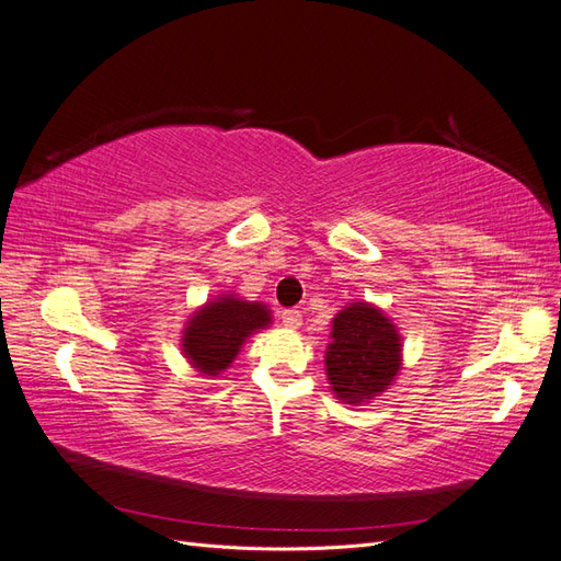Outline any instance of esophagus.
<instances>
[{
    "instance_id": "esophagus-1",
    "label": "esophagus",
    "mask_w": 561,
    "mask_h": 561,
    "mask_svg": "<svg viewBox=\"0 0 561 561\" xmlns=\"http://www.w3.org/2000/svg\"><path fill=\"white\" fill-rule=\"evenodd\" d=\"M280 318H283V325L290 328V330H297L301 325V313L297 309L280 311Z\"/></svg>"
}]
</instances>
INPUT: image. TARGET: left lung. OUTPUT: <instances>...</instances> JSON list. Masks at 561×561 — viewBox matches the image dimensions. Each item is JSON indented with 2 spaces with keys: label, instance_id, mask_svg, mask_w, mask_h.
<instances>
[{
  "label": "left lung",
  "instance_id": "1",
  "mask_svg": "<svg viewBox=\"0 0 561 561\" xmlns=\"http://www.w3.org/2000/svg\"><path fill=\"white\" fill-rule=\"evenodd\" d=\"M332 322L325 369L336 398L353 404L379 396L400 369L396 325L365 301L346 307Z\"/></svg>",
  "mask_w": 561,
  "mask_h": 561
}]
</instances>
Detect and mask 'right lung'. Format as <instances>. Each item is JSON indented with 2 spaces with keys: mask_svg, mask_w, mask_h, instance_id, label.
<instances>
[{
  "mask_svg": "<svg viewBox=\"0 0 561 561\" xmlns=\"http://www.w3.org/2000/svg\"><path fill=\"white\" fill-rule=\"evenodd\" d=\"M268 322L271 316L262 304L225 295L206 304L190 320L184 330L182 351L198 371L215 377L229 367L245 336Z\"/></svg>",
  "mask_w": 561,
  "mask_h": 561,
  "instance_id": "right-lung-1",
  "label": "right lung"
}]
</instances>
